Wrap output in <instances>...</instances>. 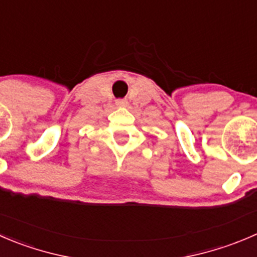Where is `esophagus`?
I'll return each mask as SVG.
<instances>
[{
    "label": "esophagus",
    "instance_id": "34e87169",
    "mask_svg": "<svg viewBox=\"0 0 257 257\" xmlns=\"http://www.w3.org/2000/svg\"><path fill=\"white\" fill-rule=\"evenodd\" d=\"M115 104L121 108V106H126V105H128V101H126L125 99H118V100L115 101Z\"/></svg>",
    "mask_w": 257,
    "mask_h": 257
}]
</instances>
